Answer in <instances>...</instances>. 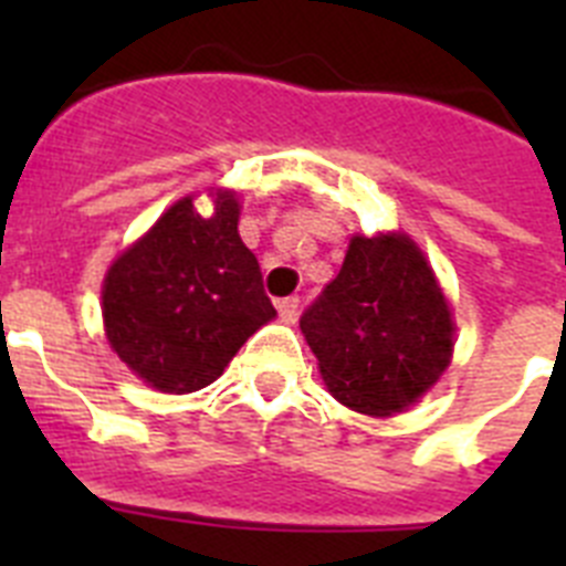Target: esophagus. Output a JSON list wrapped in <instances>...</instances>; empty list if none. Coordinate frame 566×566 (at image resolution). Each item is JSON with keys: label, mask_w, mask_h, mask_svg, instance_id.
<instances>
[{"label": "esophagus", "mask_w": 566, "mask_h": 566, "mask_svg": "<svg viewBox=\"0 0 566 566\" xmlns=\"http://www.w3.org/2000/svg\"><path fill=\"white\" fill-rule=\"evenodd\" d=\"M277 312H280V317H283V323H294V319H297V312H300V300L297 297L277 300Z\"/></svg>", "instance_id": "obj_1"}]
</instances>
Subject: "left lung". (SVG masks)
<instances>
[{
	"instance_id": "left-lung-1",
	"label": "left lung",
	"mask_w": 566,
	"mask_h": 566,
	"mask_svg": "<svg viewBox=\"0 0 566 566\" xmlns=\"http://www.w3.org/2000/svg\"><path fill=\"white\" fill-rule=\"evenodd\" d=\"M300 332L339 405L394 417L417 405L453 363L457 323L428 254L408 232L352 234L339 274Z\"/></svg>"
}]
</instances>
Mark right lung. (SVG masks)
<instances>
[{
    "instance_id": "obj_1",
    "label": "right lung",
    "mask_w": 566,
    "mask_h": 566,
    "mask_svg": "<svg viewBox=\"0 0 566 566\" xmlns=\"http://www.w3.org/2000/svg\"><path fill=\"white\" fill-rule=\"evenodd\" d=\"M212 212L184 195L113 260L102 280L104 337L147 388L192 394L277 317L258 258L238 234L240 195L209 187Z\"/></svg>"
}]
</instances>
